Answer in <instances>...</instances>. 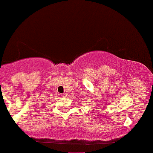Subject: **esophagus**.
<instances>
[{"mask_svg": "<svg viewBox=\"0 0 153 153\" xmlns=\"http://www.w3.org/2000/svg\"><path fill=\"white\" fill-rule=\"evenodd\" d=\"M62 97H66V96H67V94H66V93H64V94H62Z\"/></svg>", "mask_w": 153, "mask_h": 153, "instance_id": "34e87169", "label": "esophagus"}]
</instances>
